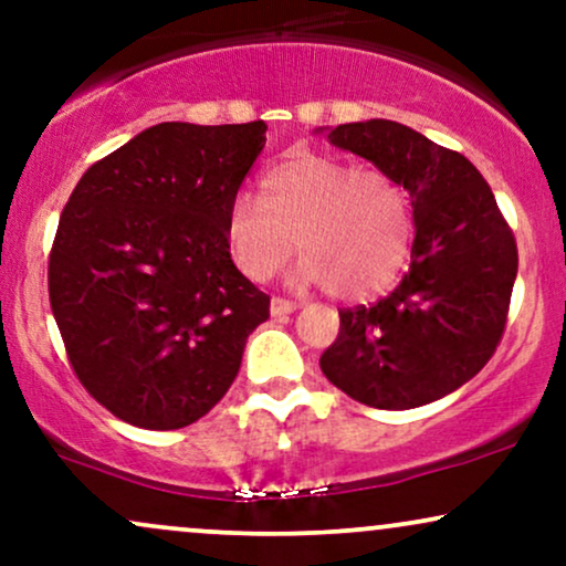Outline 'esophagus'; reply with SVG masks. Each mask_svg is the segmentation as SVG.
<instances>
[{"instance_id":"1","label":"esophagus","mask_w":566,"mask_h":566,"mask_svg":"<svg viewBox=\"0 0 566 566\" xmlns=\"http://www.w3.org/2000/svg\"><path fill=\"white\" fill-rule=\"evenodd\" d=\"M297 305L287 301V297H271V316H287Z\"/></svg>"}]
</instances>
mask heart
<instances>
[{
	"instance_id": "b5f03b06",
	"label": "heart",
	"mask_w": 566,
	"mask_h": 566,
	"mask_svg": "<svg viewBox=\"0 0 566 566\" xmlns=\"http://www.w3.org/2000/svg\"><path fill=\"white\" fill-rule=\"evenodd\" d=\"M233 263L269 282L295 252V282L324 284L337 301H367L399 279L412 247L405 186L380 170L297 151L261 178V201L239 193L226 212Z\"/></svg>"
}]
</instances>
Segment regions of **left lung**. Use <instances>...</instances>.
Wrapping results in <instances>:
<instances>
[{
  "label": "left lung",
  "instance_id": "1",
  "mask_svg": "<svg viewBox=\"0 0 566 566\" xmlns=\"http://www.w3.org/2000/svg\"><path fill=\"white\" fill-rule=\"evenodd\" d=\"M329 140L407 188L415 242L391 295L337 311L340 333L319 367L367 407H423L469 382L500 346L518 269L516 239L463 154L391 119L337 125Z\"/></svg>",
  "mask_w": 566,
  "mask_h": 566
}]
</instances>
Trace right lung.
Segmentation results:
<instances>
[{"instance_id":"add662e5","label":"right lung","mask_w":566,"mask_h":566,"mask_svg":"<svg viewBox=\"0 0 566 566\" xmlns=\"http://www.w3.org/2000/svg\"><path fill=\"white\" fill-rule=\"evenodd\" d=\"M265 122H161L95 161L50 250L53 316L97 405L148 431L197 423L223 399L271 297L231 261L226 212Z\"/></svg>"}]
</instances>
